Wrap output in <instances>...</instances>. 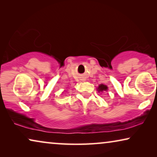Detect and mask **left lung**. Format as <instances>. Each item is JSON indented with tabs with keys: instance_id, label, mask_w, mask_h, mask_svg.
Segmentation results:
<instances>
[{
	"instance_id": "8db88e82",
	"label": "left lung",
	"mask_w": 157,
	"mask_h": 157,
	"mask_svg": "<svg viewBox=\"0 0 157 157\" xmlns=\"http://www.w3.org/2000/svg\"><path fill=\"white\" fill-rule=\"evenodd\" d=\"M107 89H108V87H107L106 85H104V84H100V86H98V92L107 91Z\"/></svg>"
}]
</instances>
